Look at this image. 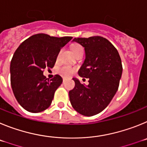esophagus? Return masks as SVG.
Segmentation results:
<instances>
[{"label": "esophagus", "instance_id": "1", "mask_svg": "<svg viewBox=\"0 0 147 147\" xmlns=\"http://www.w3.org/2000/svg\"><path fill=\"white\" fill-rule=\"evenodd\" d=\"M65 80L64 78H63V82H65Z\"/></svg>", "mask_w": 147, "mask_h": 147}]
</instances>
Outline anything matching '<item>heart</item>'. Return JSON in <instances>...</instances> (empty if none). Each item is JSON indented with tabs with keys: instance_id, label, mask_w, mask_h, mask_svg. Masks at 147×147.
Wrapping results in <instances>:
<instances>
[{
	"instance_id": "1",
	"label": "heart",
	"mask_w": 147,
	"mask_h": 147,
	"mask_svg": "<svg viewBox=\"0 0 147 147\" xmlns=\"http://www.w3.org/2000/svg\"><path fill=\"white\" fill-rule=\"evenodd\" d=\"M81 50H83V48L79 44H74V45H73L71 46V51H72V53L74 54H75ZM59 72L62 76L67 77V76H70L71 74H74V70L69 65H63L59 68Z\"/></svg>"
}]
</instances>
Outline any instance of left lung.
<instances>
[{"mask_svg":"<svg viewBox=\"0 0 147 147\" xmlns=\"http://www.w3.org/2000/svg\"><path fill=\"white\" fill-rule=\"evenodd\" d=\"M73 42L85 48V59L78 74L89 78V84H81L73 78L75 87L69 91L72 107L85 116L96 115L110 104L119 88L122 65L117 49L106 38L94 36L74 38Z\"/></svg>","mask_w":147,"mask_h":147,"instance_id":"8db88e82","label":"left lung"}]
</instances>
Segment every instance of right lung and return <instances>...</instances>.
Listing matches in <instances>:
<instances>
[{
	"instance_id": "obj_1",
	"label": "right lung",
	"mask_w": 147,
	"mask_h": 147,
	"mask_svg": "<svg viewBox=\"0 0 147 147\" xmlns=\"http://www.w3.org/2000/svg\"><path fill=\"white\" fill-rule=\"evenodd\" d=\"M72 38L37 34L15 51L10 64L11 85L17 101L26 110L40 113L51 105L62 79L55 75L48 80L43 70L54 67L60 49Z\"/></svg>"
}]
</instances>
